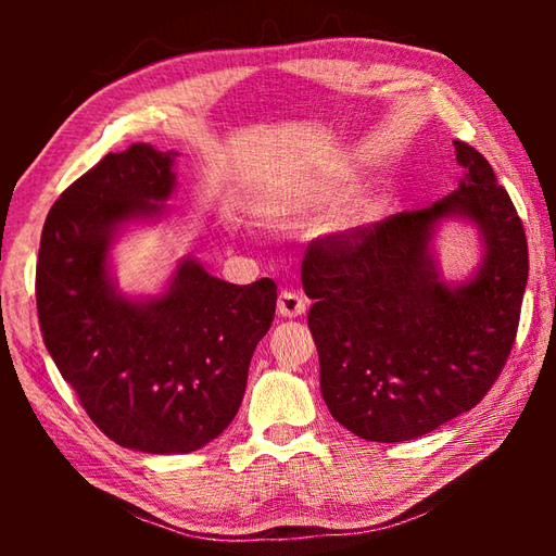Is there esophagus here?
<instances>
[{
    "instance_id": "obj_1",
    "label": "esophagus",
    "mask_w": 556,
    "mask_h": 556,
    "mask_svg": "<svg viewBox=\"0 0 556 556\" xmlns=\"http://www.w3.org/2000/svg\"><path fill=\"white\" fill-rule=\"evenodd\" d=\"M308 308V303L296 291H281L277 301V311L281 317H299Z\"/></svg>"
}]
</instances>
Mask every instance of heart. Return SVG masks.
I'll list each match as a JSON object with an SVG mask.
<instances>
[{
	"label": "heart",
	"instance_id": "heart-1",
	"mask_svg": "<svg viewBox=\"0 0 556 556\" xmlns=\"http://www.w3.org/2000/svg\"><path fill=\"white\" fill-rule=\"evenodd\" d=\"M356 186L358 179L353 174H337L323 181H308L269 198L263 212L267 222L275 224V227H293V224L311 219L317 212H323L339 203V200H344L346 195L356 191ZM377 215H380V205L365 200V203L349 210L344 217L337 219V231H363L365 227H370Z\"/></svg>",
	"mask_w": 556,
	"mask_h": 556
}]
</instances>
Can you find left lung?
<instances>
[{"instance_id": "left-lung-1", "label": "left lung", "mask_w": 556, "mask_h": 556, "mask_svg": "<svg viewBox=\"0 0 556 556\" xmlns=\"http://www.w3.org/2000/svg\"><path fill=\"white\" fill-rule=\"evenodd\" d=\"M430 207L311 243L301 279L320 356V392L337 422L368 442L422 437L473 408L509 358L528 281V243L509 193L476 148ZM468 220L481 263L446 282L433 253L444 220Z\"/></svg>"}]
</instances>
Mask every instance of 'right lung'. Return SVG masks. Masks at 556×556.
<instances>
[{"label":"right lung","instance_id":"add662e5","mask_svg":"<svg viewBox=\"0 0 556 556\" xmlns=\"http://www.w3.org/2000/svg\"><path fill=\"white\" fill-rule=\"evenodd\" d=\"M176 155L134 143L83 174L47 215L35 269L59 372L110 440L146 454L195 452L229 428L277 308L271 279L229 285L195 257L179 260L157 296L116 287V236L167 212Z\"/></svg>","mask_w":556,"mask_h":556}]
</instances>
